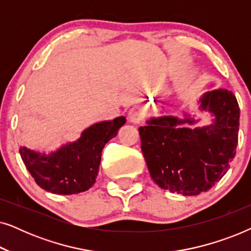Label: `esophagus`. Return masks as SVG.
<instances>
[{"label": "esophagus", "mask_w": 251, "mask_h": 251, "mask_svg": "<svg viewBox=\"0 0 251 251\" xmlns=\"http://www.w3.org/2000/svg\"><path fill=\"white\" fill-rule=\"evenodd\" d=\"M144 120V113L139 107H133L129 111V121L139 125Z\"/></svg>", "instance_id": "34e87169"}]
</instances>
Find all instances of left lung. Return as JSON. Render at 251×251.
Wrapping results in <instances>:
<instances>
[{
	"label": "left lung",
	"mask_w": 251,
	"mask_h": 251,
	"mask_svg": "<svg viewBox=\"0 0 251 251\" xmlns=\"http://www.w3.org/2000/svg\"><path fill=\"white\" fill-rule=\"evenodd\" d=\"M199 109L212 115V123L188 128L199 119L185 113L151 118L140 126L142 152L152 179L163 190L192 197L207 192L227 173L238 145L240 108L226 89L205 92Z\"/></svg>",
	"instance_id": "1"
}]
</instances>
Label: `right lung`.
<instances>
[{"mask_svg": "<svg viewBox=\"0 0 251 251\" xmlns=\"http://www.w3.org/2000/svg\"><path fill=\"white\" fill-rule=\"evenodd\" d=\"M125 116L97 122L84 129L77 140L49 154L22 146L20 156L41 188L53 194L71 195L88 191L96 183L105 144L118 135Z\"/></svg>", "mask_w": 251, "mask_h": 251, "instance_id": "obj_1", "label": "right lung"}]
</instances>
